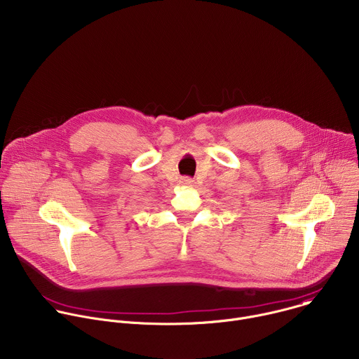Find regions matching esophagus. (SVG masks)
I'll use <instances>...</instances> for the list:
<instances>
[{
    "instance_id": "1",
    "label": "esophagus",
    "mask_w": 359,
    "mask_h": 359,
    "mask_svg": "<svg viewBox=\"0 0 359 359\" xmlns=\"http://www.w3.org/2000/svg\"><path fill=\"white\" fill-rule=\"evenodd\" d=\"M191 183H193V180H191V179H189V177L182 179V184H184V186H190Z\"/></svg>"
}]
</instances>
